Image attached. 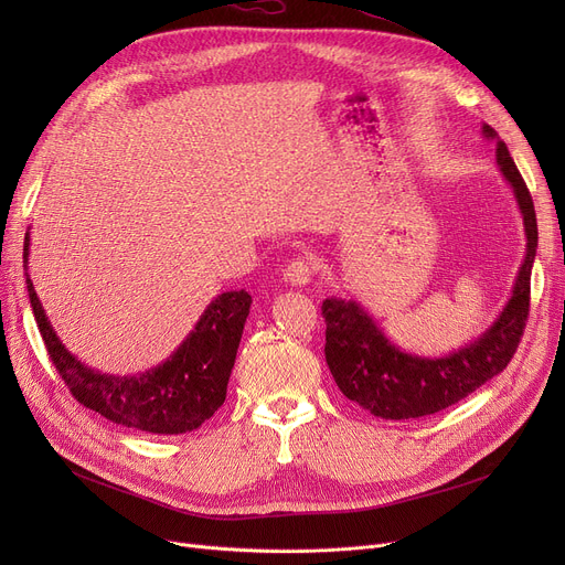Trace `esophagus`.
I'll list each match as a JSON object with an SVG mask.
<instances>
[{
  "label": "esophagus",
  "mask_w": 565,
  "mask_h": 565,
  "mask_svg": "<svg viewBox=\"0 0 565 565\" xmlns=\"http://www.w3.org/2000/svg\"><path fill=\"white\" fill-rule=\"evenodd\" d=\"M284 277H286V281H288V284L305 288V286L311 281V277H313V260H311V258H307V256L292 258V260L288 263V267H286Z\"/></svg>",
  "instance_id": "esophagus-1"
}]
</instances>
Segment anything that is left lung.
Instances as JSON below:
<instances>
[{
	"label": "left lung",
	"instance_id": "obj_1",
	"mask_svg": "<svg viewBox=\"0 0 565 565\" xmlns=\"http://www.w3.org/2000/svg\"><path fill=\"white\" fill-rule=\"evenodd\" d=\"M481 132L497 143V167L513 190L520 207L526 252L511 298L486 332L441 358H424L401 350L380 330L373 316L354 300L328 298L322 302L324 360L345 398L380 419H419L449 407L509 366L529 316L531 267L539 247V224L531 194L509 153L507 143L483 124Z\"/></svg>",
	"mask_w": 565,
	"mask_h": 565
}]
</instances>
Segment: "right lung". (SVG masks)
Segmentation results:
<instances>
[{"mask_svg":"<svg viewBox=\"0 0 565 565\" xmlns=\"http://www.w3.org/2000/svg\"><path fill=\"white\" fill-rule=\"evenodd\" d=\"M24 277L36 324L47 354L71 394L111 424L153 435L196 430L222 407L235 352L241 345L252 295L228 290L205 307L194 330L169 358L135 375H111L86 366L52 330L34 290L29 265V228L24 235Z\"/></svg>","mask_w":565,"mask_h":565,"instance_id":"add662e5","label":"right lung"}]
</instances>
